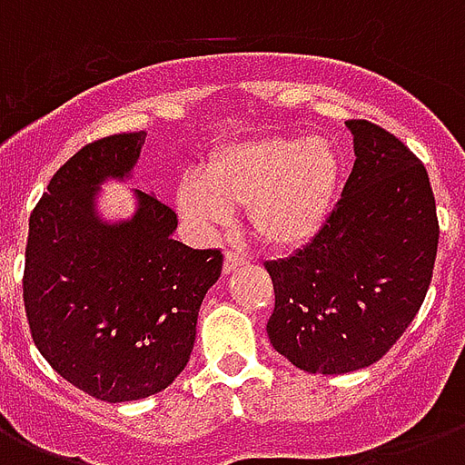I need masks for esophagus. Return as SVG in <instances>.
<instances>
[{
    "mask_svg": "<svg viewBox=\"0 0 465 465\" xmlns=\"http://www.w3.org/2000/svg\"><path fill=\"white\" fill-rule=\"evenodd\" d=\"M246 258L236 251H226L224 253V272H233V270H239L241 265H246Z\"/></svg>",
    "mask_w": 465,
    "mask_h": 465,
    "instance_id": "34e87169",
    "label": "esophagus"
}]
</instances>
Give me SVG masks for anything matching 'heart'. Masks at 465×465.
Masks as SVG:
<instances>
[{
    "label": "heart",
    "mask_w": 465,
    "mask_h": 465,
    "mask_svg": "<svg viewBox=\"0 0 465 465\" xmlns=\"http://www.w3.org/2000/svg\"><path fill=\"white\" fill-rule=\"evenodd\" d=\"M338 149L313 137H262L217 149L204 173L178 188L181 214L197 229L229 226L233 207H246L262 243L299 248L331 217L340 185Z\"/></svg>",
    "instance_id": "obj_1"
}]
</instances>
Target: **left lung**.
<instances>
[{
    "mask_svg": "<svg viewBox=\"0 0 465 465\" xmlns=\"http://www.w3.org/2000/svg\"><path fill=\"white\" fill-rule=\"evenodd\" d=\"M354 166L325 226L265 262L275 287L270 342L309 374H347L396 345L432 280L440 222L422 161L396 134L347 120Z\"/></svg>",
    "mask_w": 465,
    "mask_h": 465,
    "instance_id": "1",
    "label": "left lung"
}]
</instances>
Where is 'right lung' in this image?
<instances>
[{
	"label": "right lung",
	"instance_id": "add662e5",
	"mask_svg": "<svg viewBox=\"0 0 465 465\" xmlns=\"http://www.w3.org/2000/svg\"><path fill=\"white\" fill-rule=\"evenodd\" d=\"M144 137L111 134L79 149L28 222L24 304L33 342L62 379L108 403L173 383L224 262L219 248L175 241V212L149 193L134 190L133 219L111 224L96 214L98 185L130 175Z\"/></svg>",
	"mask_w": 465,
	"mask_h": 465
}]
</instances>
